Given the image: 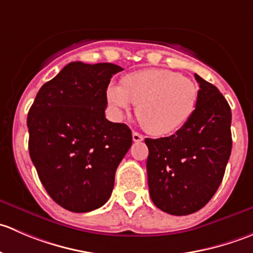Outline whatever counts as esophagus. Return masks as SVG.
<instances>
[{"label":"esophagus","mask_w":253,"mask_h":253,"mask_svg":"<svg viewBox=\"0 0 253 253\" xmlns=\"http://www.w3.org/2000/svg\"><path fill=\"white\" fill-rule=\"evenodd\" d=\"M132 138H133L134 142H142L143 139H144V137H143L141 133H138V132H133V133H132Z\"/></svg>","instance_id":"obj_1"}]
</instances>
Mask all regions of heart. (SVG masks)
<instances>
[{"label": "heart", "instance_id": "b5f03b06", "mask_svg": "<svg viewBox=\"0 0 253 253\" xmlns=\"http://www.w3.org/2000/svg\"><path fill=\"white\" fill-rule=\"evenodd\" d=\"M109 104L117 116L137 105L142 126L154 136H167L183 126L196 110L198 86L180 73L145 68L127 75L121 84H110Z\"/></svg>", "mask_w": 253, "mask_h": 253}]
</instances>
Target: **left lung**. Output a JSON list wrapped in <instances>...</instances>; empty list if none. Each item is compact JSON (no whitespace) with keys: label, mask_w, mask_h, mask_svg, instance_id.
I'll return each instance as SVG.
<instances>
[{"label":"left lung","mask_w":253,"mask_h":253,"mask_svg":"<svg viewBox=\"0 0 253 253\" xmlns=\"http://www.w3.org/2000/svg\"><path fill=\"white\" fill-rule=\"evenodd\" d=\"M198 101L191 119L169 137L145 138L153 203L187 215L203 208L223 180L231 147V109L215 85L195 75Z\"/></svg>","instance_id":"1"}]
</instances>
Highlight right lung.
<instances>
[{"mask_svg":"<svg viewBox=\"0 0 253 253\" xmlns=\"http://www.w3.org/2000/svg\"><path fill=\"white\" fill-rule=\"evenodd\" d=\"M114 63L71 62L45 83L28 112L29 154L58 206L85 213L110 198L117 167L132 144L125 124L105 117Z\"/></svg>","mask_w":253,"mask_h":253,"instance_id":"right-lung-1","label":"right lung"}]
</instances>
